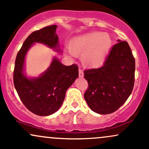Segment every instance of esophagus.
I'll use <instances>...</instances> for the list:
<instances>
[{
	"label": "esophagus",
	"mask_w": 149,
	"mask_h": 149,
	"mask_svg": "<svg viewBox=\"0 0 149 149\" xmlns=\"http://www.w3.org/2000/svg\"><path fill=\"white\" fill-rule=\"evenodd\" d=\"M79 77H82L84 76V72L81 69H79Z\"/></svg>",
	"instance_id": "obj_1"
}]
</instances>
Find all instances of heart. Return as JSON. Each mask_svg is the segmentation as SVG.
I'll return each instance as SVG.
<instances>
[{
    "label": "heart",
    "mask_w": 149,
    "mask_h": 149,
    "mask_svg": "<svg viewBox=\"0 0 149 149\" xmlns=\"http://www.w3.org/2000/svg\"><path fill=\"white\" fill-rule=\"evenodd\" d=\"M112 42L108 33L93 32L72 38L69 42V49L72 54L81 55L84 65L95 68L104 63Z\"/></svg>",
    "instance_id": "obj_1"
}]
</instances>
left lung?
Returning a JSON list of instances; mask_svg holds the SVG:
<instances>
[{
    "label": "left lung",
    "mask_w": 149,
    "mask_h": 149,
    "mask_svg": "<svg viewBox=\"0 0 149 149\" xmlns=\"http://www.w3.org/2000/svg\"><path fill=\"white\" fill-rule=\"evenodd\" d=\"M102 67L84 70L88 88L84 99L100 114L114 112L125 103L134 87L135 60L126 41L118 40Z\"/></svg>",
    "instance_id": "obj_1"
}]
</instances>
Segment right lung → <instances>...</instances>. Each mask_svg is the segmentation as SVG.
Returning a JSON list of instances; mask_svg holds the SVG:
<instances>
[{
  "label": "right lung",
  "mask_w": 149,
  "mask_h": 149,
  "mask_svg": "<svg viewBox=\"0 0 149 149\" xmlns=\"http://www.w3.org/2000/svg\"><path fill=\"white\" fill-rule=\"evenodd\" d=\"M56 28V25L49 26L33 32L24 41L16 57L13 75L16 91L26 107L38 116H49L58 110L66 91L79 76L76 64L64 65L56 58L38 77L29 79L24 74L26 54L33 43H42L53 49L58 47Z\"/></svg>",
  "instance_id": "obj_1"
}]
</instances>
